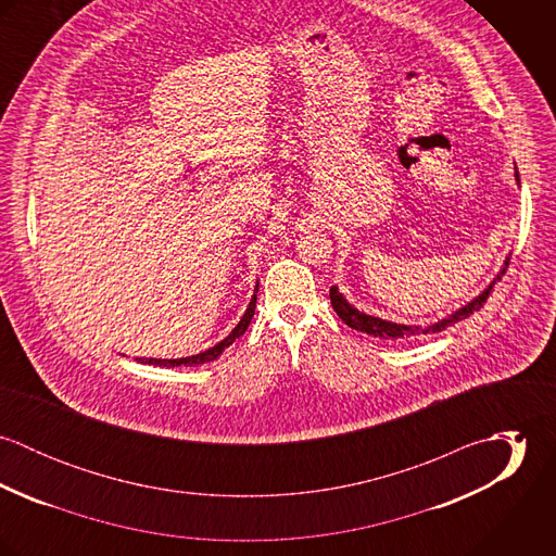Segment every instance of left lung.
Returning a JSON list of instances; mask_svg holds the SVG:
<instances>
[{
    "label": "left lung",
    "mask_w": 556,
    "mask_h": 556,
    "mask_svg": "<svg viewBox=\"0 0 556 556\" xmlns=\"http://www.w3.org/2000/svg\"><path fill=\"white\" fill-rule=\"evenodd\" d=\"M516 179L520 181V175H518V170H516ZM507 267H509V258L505 261V267L501 269V274L494 278V282L496 280H501L503 278V274L507 271ZM492 282V285H494ZM492 285L476 298L471 304H467L465 308H460V311H456L452 317L443 318V320H439V323H434V325H430V327H426V329H419V327H408V325H397V323H390V320H383V318L370 317V315H364V313H359V311H355L340 293H338V289L336 287H331L329 289V300H331V306H333V311H336V315L342 318L351 329H357V331H364V333H370V336H375V338H410V336H417V333H428V331H432V333H437V331H441V329H445V327H450V325H454V323H458V320H463V318L471 317L476 311H479L483 304H485V300H488V295H490V289H492Z\"/></svg>",
    "instance_id": "left-lung-1"
}]
</instances>
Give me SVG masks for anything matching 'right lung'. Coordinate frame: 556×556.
I'll use <instances>...</instances> for the list:
<instances>
[{
    "label": "right lung",
    "instance_id": "add662e5",
    "mask_svg": "<svg viewBox=\"0 0 556 556\" xmlns=\"http://www.w3.org/2000/svg\"><path fill=\"white\" fill-rule=\"evenodd\" d=\"M254 308H256V295H252V300H250V304H248V311L243 313V317L238 323V327L223 340V342H218L216 346H212V349H207V351H203V353H199V355H192V357H181V359H148L146 364H152V366H166V368H175V366H199V364H205V362H212V359H216L229 344H233V340L239 338L245 329H248V325H250V320L254 317Z\"/></svg>",
    "mask_w": 556,
    "mask_h": 556
}]
</instances>
